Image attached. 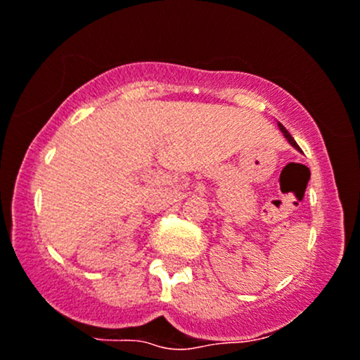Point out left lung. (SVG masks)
<instances>
[{
  "label": "left lung",
  "instance_id": "8db88e82",
  "mask_svg": "<svg viewBox=\"0 0 360 360\" xmlns=\"http://www.w3.org/2000/svg\"><path fill=\"white\" fill-rule=\"evenodd\" d=\"M278 126H279V129H281V132H283V134H285V138H286V139H288V143H290V145H291V146H293V148H297L298 151H302V150H300V146H298V145H297V141H295V139H293V138H291V134H290V132L285 129V126H283V124H278Z\"/></svg>",
  "mask_w": 360,
  "mask_h": 360
}]
</instances>
